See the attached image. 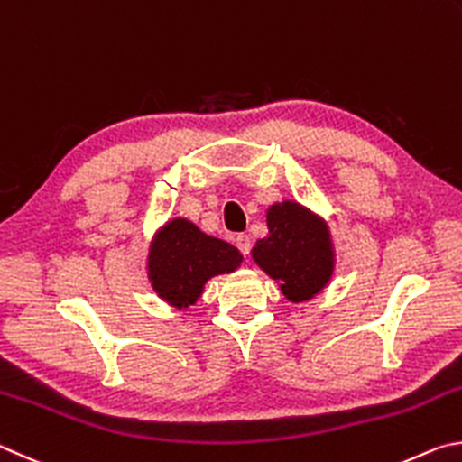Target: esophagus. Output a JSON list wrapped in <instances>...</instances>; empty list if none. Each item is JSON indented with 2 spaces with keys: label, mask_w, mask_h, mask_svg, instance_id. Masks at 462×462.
I'll list each match as a JSON object with an SVG mask.
<instances>
[{
  "label": "esophagus",
  "mask_w": 462,
  "mask_h": 462,
  "mask_svg": "<svg viewBox=\"0 0 462 462\" xmlns=\"http://www.w3.org/2000/svg\"><path fill=\"white\" fill-rule=\"evenodd\" d=\"M236 245L244 255H249V252H252V239H249V236H245V233H239L236 237Z\"/></svg>",
  "instance_id": "1"
}]
</instances>
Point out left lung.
Returning <instances> with one entry per match:
<instances>
[{
	"instance_id": "left-lung-1",
	"label": "left lung",
	"mask_w": 462,
	"mask_h": 462,
	"mask_svg": "<svg viewBox=\"0 0 462 462\" xmlns=\"http://www.w3.org/2000/svg\"><path fill=\"white\" fill-rule=\"evenodd\" d=\"M270 236L252 249L254 262L280 282L288 300L304 302L328 284L335 254L327 223L292 200L268 208Z\"/></svg>"
}]
</instances>
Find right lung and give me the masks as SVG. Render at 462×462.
<instances>
[{"mask_svg":"<svg viewBox=\"0 0 462 462\" xmlns=\"http://www.w3.org/2000/svg\"><path fill=\"white\" fill-rule=\"evenodd\" d=\"M241 260L237 247L205 236L186 218H172L152 241L148 278L162 300L186 309L199 300L207 280L236 272Z\"/></svg>","mask_w":462,"mask_h":462,"instance_id":"1","label":"right lung"}]
</instances>
